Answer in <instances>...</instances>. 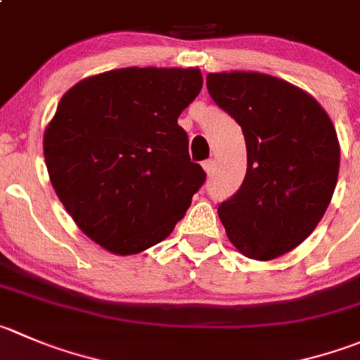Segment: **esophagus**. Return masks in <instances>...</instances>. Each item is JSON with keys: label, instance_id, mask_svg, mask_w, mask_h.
<instances>
[{"label": "esophagus", "instance_id": "obj_1", "mask_svg": "<svg viewBox=\"0 0 360 360\" xmlns=\"http://www.w3.org/2000/svg\"><path fill=\"white\" fill-rule=\"evenodd\" d=\"M202 167H204L205 172L211 174V172H212V169H214V162H212V160H205V162L202 163Z\"/></svg>", "mask_w": 360, "mask_h": 360}]
</instances>
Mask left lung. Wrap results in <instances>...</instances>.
<instances>
[{"mask_svg":"<svg viewBox=\"0 0 360 360\" xmlns=\"http://www.w3.org/2000/svg\"><path fill=\"white\" fill-rule=\"evenodd\" d=\"M207 91L237 121L248 169L221 202L230 243L248 258L273 260L315 230L340 172V144L326 110L299 87L257 72L209 73Z\"/></svg>","mask_w":360,"mask_h":360,"instance_id":"left-lung-1","label":"left lung"}]
</instances>
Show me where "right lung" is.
I'll use <instances>...</instances> for the list:
<instances>
[{"label":"right lung","instance_id":"1","mask_svg":"<svg viewBox=\"0 0 360 360\" xmlns=\"http://www.w3.org/2000/svg\"><path fill=\"white\" fill-rule=\"evenodd\" d=\"M200 89L197 68H121L65 93L44 135L45 165L89 239L134 255L183 218L205 172L177 117Z\"/></svg>","mask_w":360,"mask_h":360}]
</instances>
